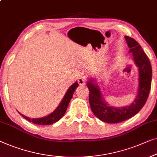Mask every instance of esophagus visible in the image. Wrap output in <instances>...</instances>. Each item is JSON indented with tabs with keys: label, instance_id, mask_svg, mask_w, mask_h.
Wrapping results in <instances>:
<instances>
[{
	"label": "esophagus",
	"instance_id": "1",
	"mask_svg": "<svg viewBox=\"0 0 157 157\" xmlns=\"http://www.w3.org/2000/svg\"><path fill=\"white\" fill-rule=\"evenodd\" d=\"M78 83L79 85L84 86V85H86V80L84 77H79V78H78Z\"/></svg>",
	"mask_w": 157,
	"mask_h": 157
}]
</instances>
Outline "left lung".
Listing matches in <instances>:
<instances>
[{
	"instance_id": "left-lung-1",
	"label": "left lung",
	"mask_w": 157,
	"mask_h": 157,
	"mask_svg": "<svg viewBox=\"0 0 157 157\" xmlns=\"http://www.w3.org/2000/svg\"><path fill=\"white\" fill-rule=\"evenodd\" d=\"M125 40L129 47V53H132L133 59L139 68V88L135 101L130 105L123 108L110 107L103 100L98 86L94 83V80H90L87 83L93 113L102 121L108 123H117L135 115L147 102L151 89L152 69L147 54L133 38L125 36Z\"/></svg>"
}]
</instances>
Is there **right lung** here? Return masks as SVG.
<instances>
[{"label": "right lung", "instance_id": "1", "mask_svg": "<svg viewBox=\"0 0 157 157\" xmlns=\"http://www.w3.org/2000/svg\"><path fill=\"white\" fill-rule=\"evenodd\" d=\"M78 83L76 82L72 85L71 87L69 88V90H67V94L63 97V100L61 102L60 105H59L55 110L53 113H52L50 115H49L48 116L42 117V118H37V119H31V118L25 116L21 113H19L20 115H22L24 118H25L27 120H28L29 122H33V123L37 124H53L54 122H57L58 120H59L62 118L63 115L65 114L66 110H67L68 105H69L70 101H71L73 94L75 91V89L78 87Z\"/></svg>", "mask_w": 157, "mask_h": 157}]
</instances>
